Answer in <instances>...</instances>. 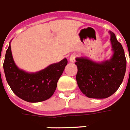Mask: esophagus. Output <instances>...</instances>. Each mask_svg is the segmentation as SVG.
Masks as SVG:
<instances>
[{"label": "esophagus", "instance_id": "esophagus-1", "mask_svg": "<svg viewBox=\"0 0 130 130\" xmlns=\"http://www.w3.org/2000/svg\"><path fill=\"white\" fill-rule=\"evenodd\" d=\"M75 57H76V55L75 54H73V55H71V57H70V61L71 62H74L75 61Z\"/></svg>", "mask_w": 130, "mask_h": 130}]
</instances>
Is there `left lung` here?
<instances>
[{
    "instance_id": "8db88e82",
    "label": "left lung",
    "mask_w": 130,
    "mask_h": 130,
    "mask_svg": "<svg viewBox=\"0 0 130 130\" xmlns=\"http://www.w3.org/2000/svg\"><path fill=\"white\" fill-rule=\"evenodd\" d=\"M111 42L113 55L102 63L86 58H76V80L80 90L89 98L104 99L116 92L122 83L126 71V58L122 45L113 32Z\"/></svg>"
}]
</instances>
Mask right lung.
Returning a JSON list of instances; mask_svg holds the SVG:
<instances>
[{"mask_svg":"<svg viewBox=\"0 0 130 130\" xmlns=\"http://www.w3.org/2000/svg\"><path fill=\"white\" fill-rule=\"evenodd\" d=\"M67 59L50 65L36 73L20 70L14 63L10 45L5 57L3 69L6 80L17 96L26 102L35 103L50 98L67 64Z\"/></svg>","mask_w":130,"mask_h":130,"instance_id":"obj_1","label":"right lung"}]
</instances>
